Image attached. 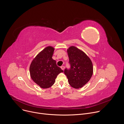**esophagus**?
Here are the masks:
<instances>
[{"label":"esophagus","instance_id":"34e87169","mask_svg":"<svg viewBox=\"0 0 124 124\" xmlns=\"http://www.w3.org/2000/svg\"><path fill=\"white\" fill-rule=\"evenodd\" d=\"M61 69H62V70H64L65 67H64V66H61Z\"/></svg>","mask_w":124,"mask_h":124}]
</instances>
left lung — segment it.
<instances>
[{"instance_id": "obj_1", "label": "left lung", "mask_w": 124, "mask_h": 124, "mask_svg": "<svg viewBox=\"0 0 124 124\" xmlns=\"http://www.w3.org/2000/svg\"><path fill=\"white\" fill-rule=\"evenodd\" d=\"M70 68H66L64 74L69 84L74 88L82 87L89 81L93 73V64L85 53L74 46L67 49Z\"/></svg>"}]
</instances>
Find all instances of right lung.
Wrapping results in <instances>:
<instances>
[{"label": "right lung", "mask_w": 124, "mask_h": 124, "mask_svg": "<svg viewBox=\"0 0 124 124\" xmlns=\"http://www.w3.org/2000/svg\"><path fill=\"white\" fill-rule=\"evenodd\" d=\"M54 48L47 46L32 60L29 68L32 80L42 88L50 87L55 83L59 74L63 70L52 58Z\"/></svg>", "instance_id": "1"}]
</instances>
